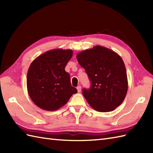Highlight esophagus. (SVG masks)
<instances>
[{"label": "esophagus", "mask_w": 153, "mask_h": 153, "mask_svg": "<svg viewBox=\"0 0 153 153\" xmlns=\"http://www.w3.org/2000/svg\"><path fill=\"white\" fill-rule=\"evenodd\" d=\"M77 91H78L79 93L81 91V90H82V87H81L80 85H79V86H77Z\"/></svg>", "instance_id": "1"}]
</instances>
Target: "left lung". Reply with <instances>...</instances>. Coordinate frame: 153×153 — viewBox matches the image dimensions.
Masks as SVG:
<instances>
[{"mask_svg":"<svg viewBox=\"0 0 153 153\" xmlns=\"http://www.w3.org/2000/svg\"><path fill=\"white\" fill-rule=\"evenodd\" d=\"M77 60L85 70L91 82L82 93L97 111H112L124 100L128 88L125 64L119 55L109 48L95 46L80 52Z\"/></svg>","mask_w":153,"mask_h":153,"instance_id":"obj_1","label":"left lung"}]
</instances>
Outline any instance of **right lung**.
I'll use <instances>...</instances> for the list:
<instances>
[{
    "label": "right lung",
    "instance_id": "right-lung-1",
    "mask_svg": "<svg viewBox=\"0 0 153 153\" xmlns=\"http://www.w3.org/2000/svg\"><path fill=\"white\" fill-rule=\"evenodd\" d=\"M73 51L60 48L48 51L32 62L27 75L31 99L40 108L54 111L68 102L76 88L72 87L65 66Z\"/></svg>",
    "mask_w": 153,
    "mask_h": 153
}]
</instances>
